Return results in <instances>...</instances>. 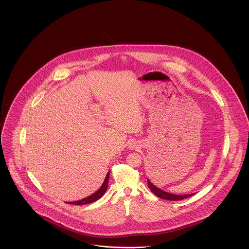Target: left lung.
Returning <instances> with one entry per match:
<instances>
[{
	"mask_svg": "<svg viewBox=\"0 0 249 249\" xmlns=\"http://www.w3.org/2000/svg\"><path fill=\"white\" fill-rule=\"evenodd\" d=\"M147 185L149 187V189L151 190V192H153L157 196H159L160 198L166 199V200H170V201H179V200H182L184 198H188L190 196H194L195 194H191V195H172V194H169L167 193L163 190L158 188L157 186H155L149 179H147Z\"/></svg>",
	"mask_w": 249,
	"mask_h": 249,
	"instance_id": "8db88e82",
	"label": "left lung"
}]
</instances>
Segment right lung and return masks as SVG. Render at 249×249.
Returning <instances> with one entry per match:
<instances>
[{
    "label": "right lung",
    "mask_w": 249,
    "mask_h": 249,
    "mask_svg": "<svg viewBox=\"0 0 249 249\" xmlns=\"http://www.w3.org/2000/svg\"><path fill=\"white\" fill-rule=\"evenodd\" d=\"M108 179H109V171L107 172V177H106V179L104 180L102 186L94 194H92L91 196H89L86 197V198L81 199V200H79V201L68 202V204H73V205H80V206H81V205H86V204L95 202L96 200L101 198L104 196V194L106 193V191L107 189V186H108Z\"/></svg>",
    "instance_id": "right-lung-1"
}]
</instances>
